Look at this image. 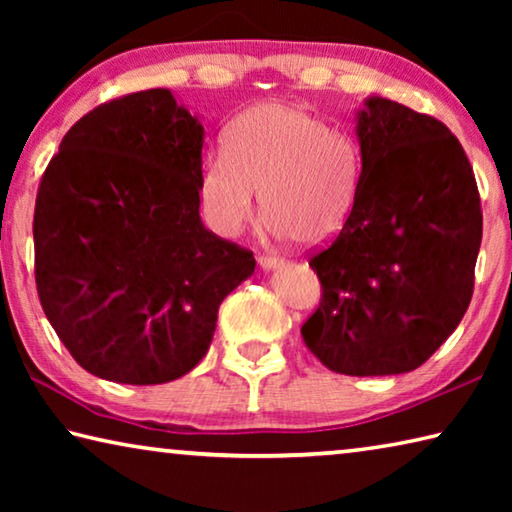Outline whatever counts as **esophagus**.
<instances>
[{
  "instance_id": "1",
  "label": "esophagus",
  "mask_w": 512,
  "mask_h": 512,
  "mask_svg": "<svg viewBox=\"0 0 512 512\" xmlns=\"http://www.w3.org/2000/svg\"><path fill=\"white\" fill-rule=\"evenodd\" d=\"M257 264L264 268V271H271V268H277L284 264V259L280 255H271V253H259L257 255Z\"/></svg>"
}]
</instances>
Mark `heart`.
Here are the masks:
<instances>
[{
    "label": "heart",
    "instance_id": "obj_1",
    "mask_svg": "<svg viewBox=\"0 0 512 512\" xmlns=\"http://www.w3.org/2000/svg\"><path fill=\"white\" fill-rule=\"evenodd\" d=\"M361 187L354 137L305 108L266 101L235 117L223 155H207L198 176L205 221L223 237L239 235L257 212L268 230L298 244H323L348 223Z\"/></svg>",
    "mask_w": 512,
    "mask_h": 512
}]
</instances>
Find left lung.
<instances>
[{"label":"left lung","instance_id":"1","mask_svg":"<svg viewBox=\"0 0 512 512\" xmlns=\"http://www.w3.org/2000/svg\"><path fill=\"white\" fill-rule=\"evenodd\" d=\"M361 187L309 259L323 298L302 339L352 377L422 366L470 307L483 214L472 164L443 121L370 97L357 115Z\"/></svg>","mask_w":512,"mask_h":512}]
</instances>
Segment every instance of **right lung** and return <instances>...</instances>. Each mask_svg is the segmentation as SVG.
<instances>
[{
    "mask_svg": "<svg viewBox=\"0 0 512 512\" xmlns=\"http://www.w3.org/2000/svg\"><path fill=\"white\" fill-rule=\"evenodd\" d=\"M203 126L164 88L101 103L42 173L36 287L58 339L92 375L167 384L210 348L219 305L255 271L198 207Z\"/></svg>",
    "mask_w": 512,
    "mask_h": 512,
    "instance_id": "right-lung-1",
    "label": "right lung"
}]
</instances>
